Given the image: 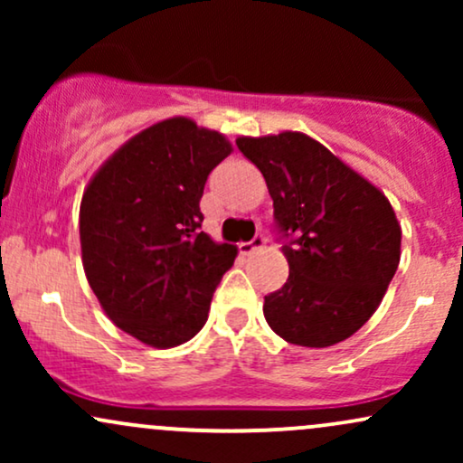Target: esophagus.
Wrapping results in <instances>:
<instances>
[{"instance_id": "1", "label": "esophagus", "mask_w": 463, "mask_h": 463, "mask_svg": "<svg viewBox=\"0 0 463 463\" xmlns=\"http://www.w3.org/2000/svg\"><path fill=\"white\" fill-rule=\"evenodd\" d=\"M263 246H265V237L263 235H257V237L250 239V241L239 243V252H241V254H252V252H257V250H261Z\"/></svg>"}]
</instances>
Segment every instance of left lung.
Wrapping results in <instances>:
<instances>
[{
    "mask_svg": "<svg viewBox=\"0 0 463 463\" xmlns=\"http://www.w3.org/2000/svg\"><path fill=\"white\" fill-rule=\"evenodd\" d=\"M237 147L261 169L287 237L289 279L265 296V320L296 346L344 342L379 309L401 261L390 200L302 132L239 137Z\"/></svg>",
    "mask_w": 463,
    "mask_h": 463,
    "instance_id": "8db88e82",
    "label": "left lung"
}]
</instances>
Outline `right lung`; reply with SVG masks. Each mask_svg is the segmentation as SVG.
Listing matches in <instances>:
<instances>
[{"label": "right lung", "instance_id": "add662e5", "mask_svg": "<svg viewBox=\"0 0 463 463\" xmlns=\"http://www.w3.org/2000/svg\"><path fill=\"white\" fill-rule=\"evenodd\" d=\"M231 152L222 132L169 117L110 154L84 189V274L115 326L146 346L198 335L235 263V246L200 231L204 183Z\"/></svg>", "mask_w": 463, "mask_h": 463}]
</instances>
